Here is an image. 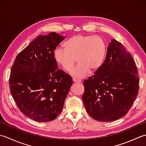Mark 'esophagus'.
Wrapping results in <instances>:
<instances>
[{
    "label": "esophagus",
    "mask_w": 146,
    "mask_h": 146,
    "mask_svg": "<svg viewBox=\"0 0 146 146\" xmlns=\"http://www.w3.org/2000/svg\"><path fill=\"white\" fill-rule=\"evenodd\" d=\"M72 80H73V81L75 82H81L82 81L81 79H76V78H73Z\"/></svg>",
    "instance_id": "34e87169"
}]
</instances>
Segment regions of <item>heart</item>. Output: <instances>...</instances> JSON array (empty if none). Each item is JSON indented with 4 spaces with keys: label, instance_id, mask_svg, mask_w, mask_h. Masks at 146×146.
Instances as JSON below:
<instances>
[{
    "label": "heart",
    "instance_id": "heart-1",
    "mask_svg": "<svg viewBox=\"0 0 146 146\" xmlns=\"http://www.w3.org/2000/svg\"><path fill=\"white\" fill-rule=\"evenodd\" d=\"M65 48H56L54 51L56 61L67 72L72 70L77 61L79 64L71 74L81 78L102 66L106 53V44L99 36L77 35L64 43Z\"/></svg>",
    "mask_w": 146,
    "mask_h": 146
}]
</instances>
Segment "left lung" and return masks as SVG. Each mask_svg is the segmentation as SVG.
<instances>
[{"label": "left lung", "instance_id": "obj_1", "mask_svg": "<svg viewBox=\"0 0 146 146\" xmlns=\"http://www.w3.org/2000/svg\"><path fill=\"white\" fill-rule=\"evenodd\" d=\"M84 86L83 102L94 120L111 121L125 115L139 90L135 62L125 47L111 40L105 62Z\"/></svg>", "mask_w": 146, "mask_h": 146}]
</instances>
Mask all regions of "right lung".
Wrapping results in <instances>:
<instances>
[{"label": "right lung", "mask_w": 146, "mask_h": 146, "mask_svg": "<svg viewBox=\"0 0 146 146\" xmlns=\"http://www.w3.org/2000/svg\"><path fill=\"white\" fill-rule=\"evenodd\" d=\"M65 36L55 32L40 35L16 56L9 77L10 91L19 110L36 121L54 120L60 113L72 79L58 69L54 51Z\"/></svg>", "instance_id": "1"}]
</instances>
